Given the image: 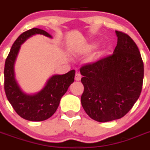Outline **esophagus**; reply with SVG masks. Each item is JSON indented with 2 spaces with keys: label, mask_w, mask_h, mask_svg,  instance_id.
Returning <instances> with one entry per match:
<instances>
[{
  "label": "esophagus",
  "mask_w": 150,
  "mask_h": 150,
  "mask_svg": "<svg viewBox=\"0 0 150 150\" xmlns=\"http://www.w3.org/2000/svg\"><path fill=\"white\" fill-rule=\"evenodd\" d=\"M81 74H79V73L76 72V75H75V80H76V81H79L80 79H81Z\"/></svg>",
  "instance_id": "esophagus-1"
}]
</instances>
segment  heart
<instances>
[{"label": "heart", "instance_id": "obj_1", "mask_svg": "<svg viewBox=\"0 0 150 150\" xmlns=\"http://www.w3.org/2000/svg\"><path fill=\"white\" fill-rule=\"evenodd\" d=\"M89 48H90V49L93 48V46H89Z\"/></svg>", "mask_w": 150, "mask_h": 150}]
</instances>
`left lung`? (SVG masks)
Instances as JSON below:
<instances>
[{
  "instance_id": "obj_1",
  "label": "left lung",
  "mask_w": 150,
  "mask_h": 150,
  "mask_svg": "<svg viewBox=\"0 0 150 150\" xmlns=\"http://www.w3.org/2000/svg\"><path fill=\"white\" fill-rule=\"evenodd\" d=\"M117 45L112 55L80 68L84 91L83 109L100 122L119 120L139 98L144 80V62L136 43L116 30Z\"/></svg>"
}]
</instances>
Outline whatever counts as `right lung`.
Returning <instances> with one entry per match:
<instances>
[{
	"label": "right lung",
	"instance_id": "obj_1",
	"mask_svg": "<svg viewBox=\"0 0 150 150\" xmlns=\"http://www.w3.org/2000/svg\"><path fill=\"white\" fill-rule=\"evenodd\" d=\"M52 38L44 30L34 28L22 33L14 42L5 62L4 90L8 100L17 114L28 121L46 120L55 113L62 97L74 81L75 71L63 75H53L48 79L43 89L34 95L25 93L17 83L14 73V64L21 45L34 34Z\"/></svg>",
	"mask_w": 150,
	"mask_h": 150
}]
</instances>
